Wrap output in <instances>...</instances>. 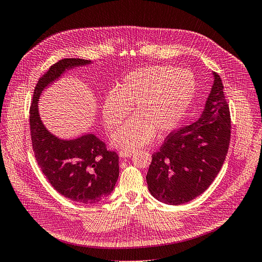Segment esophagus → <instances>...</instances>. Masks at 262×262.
Masks as SVG:
<instances>
[{
    "label": "esophagus",
    "mask_w": 262,
    "mask_h": 262,
    "mask_svg": "<svg viewBox=\"0 0 262 262\" xmlns=\"http://www.w3.org/2000/svg\"><path fill=\"white\" fill-rule=\"evenodd\" d=\"M134 154V151L130 150H122L119 152V156L120 158H129Z\"/></svg>",
    "instance_id": "34e87169"
}]
</instances>
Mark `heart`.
<instances>
[{
	"instance_id": "obj_1",
	"label": "heart",
	"mask_w": 262,
	"mask_h": 262,
	"mask_svg": "<svg viewBox=\"0 0 262 262\" xmlns=\"http://www.w3.org/2000/svg\"><path fill=\"white\" fill-rule=\"evenodd\" d=\"M195 90L192 72L169 66H150L126 75L101 104L102 120L109 130L123 122L130 106L135 114L113 133L112 146L136 149L150 142L156 132L172 130L186 114Z\"/></svg>"
}]
</instances>
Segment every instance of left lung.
<instances>
[{
	"mask_svg": "<svg viewBox=\"0 0 262 262\" xmlns=\"http://www.w3.org/2000/svg\"><path fill=\"white\" fill-rule=\"evenodd\" d=\"M198 121L170 133L152 154L146 176L151 194L169 205L201 195L224 164L231 138V116L220 76Z\"/></svg>",
	"mask_w": 262,
	"mask_h": 262,
	"instance_id": "left-lung-1",
	"label": "left lung"
}]
</instances>
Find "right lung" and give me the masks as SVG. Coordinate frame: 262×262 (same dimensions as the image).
<instances>
[{"instance_id": "obj_1", "label": "right lung", "mask_w": 262, "mask_h": 262, "mask_svg": "<svg viewBox=\"0 0 262 262\" xmlns=\"http://www.w3.org/2000/svg\"><path fill=\"white\" fill-rule=\"evenodd\" d=\"M91 60L66 58L38 79L30 105V132L34 157L47 180L61 195L81 204H96L111 194L119 178V156L106 150L94 134L62 140L43 125L37 101L45 87L66 70Z\"/></svg>"}]
</instances>
